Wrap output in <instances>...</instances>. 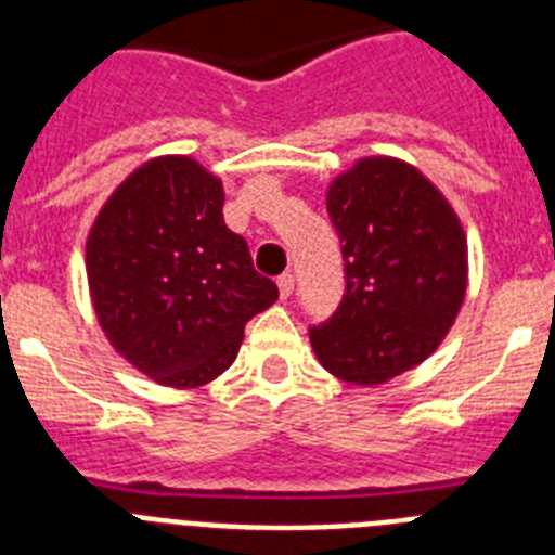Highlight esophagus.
<instances>
[{
    "label": "esophagus",
    "instance_id": "esophagus-1",
    "mask_svg": "<svg viewBox=\"0 0 555 555\" xmlns=\"http://www.w3.org/2000/svg\"><path fill=\"white\" fill-rule=\"evenodd\" d=\"M278 292H281V300H288V297H292V292H294V274H281V278H278Z\"/></svg>",
    "mask_w": 555,
    "mask_h": 555
}]
</instances>
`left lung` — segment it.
I'll return each instance as SVG.
<instances>
[{"mask_svg":"<svg viewBox=\"0 0 555 555\" xmlns=\"http://www.w3.org/2000/svg\"><path fill=\"white\" fill-rule=\"evenodd\" d=\"M347 292L311 347L333 377L384 386L420 366L455 325L469 283L467 233L423 171L364 155L327 185Z\"/></svg>","mask_w":555,"mask_h":555,"instance_id":"1","label":"left lung"}]
</instances>
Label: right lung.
Masks as SVG:
<instances>
[{
	"label": "right lung",
	"mask_w": 555,
	"mask_h": 555,
	"mask_svg": "<svg viewBox=\"0 0 555 555\" xmlns=\"http://www.w3.org/2000/svg\"><path fill=\"white\" fill-rule=\"evenodd\" d=\"M224 185L189 155L132 169L86 238L88 294L111 347L169 389H199L238 356L244 325L278 300L224 224Z\"/></svg>",
	"instance_id": "add662e5"
}]
</instances>
